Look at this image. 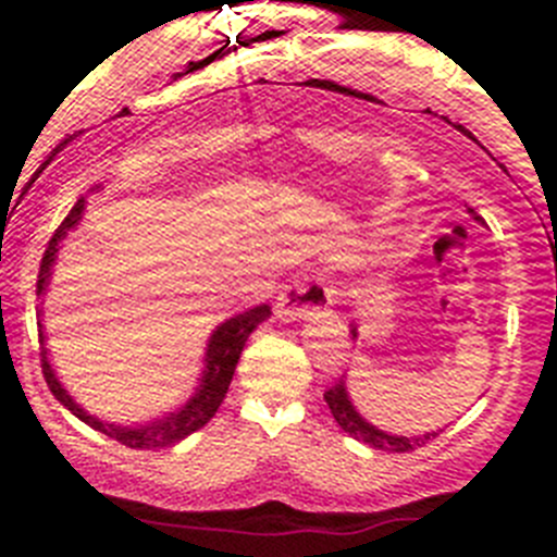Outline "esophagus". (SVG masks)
Here are the masks:
<instances>
[{
	"label": "esophagus",
	"instance_id": "1",
	"mask_svg": "<svg viewBox=\"0 0 557 557\" xmlns=\"http://www.w3.org/2000/svg\"><path fill=\"white\" fill-rule=\"evenodd\" d=\"M330 305H333V290L322 280H310V283L285 285L283 294L274 302V313L283 322H297V319H308V315L319 313Z\"/></svg>",
	"mask_w": 557,
	"mask_h": 557
}]
</instances>
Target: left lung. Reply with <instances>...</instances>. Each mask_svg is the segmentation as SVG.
<instances>
[{
  "label": "left lung",
  "instance_id": "left-lung-1",
  "mask_svg": "<svg viewBox=\"0 0 557 557\" xmlns=\"http://www.w3.org/2000/svg\"><path fill=\"white\" fill-rule=\"evenodd\" d=\"M352 338H358V327L352 324ZM324 403L330 405V413L333 419L338 422V428L344 433H349L352 438L363 441L369 447L374 449H383V453H410V449L422 447L428 444L430 438L441 433H424V435H397V433H385V430L374 428L363 419V416L355 410L352 399H349V391H347V380L338 377V383L333 385L330 391H324Z\"/></svg>",
  "mask_w": 557,
  "mask_h": 557
}]
</instances>
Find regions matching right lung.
<instances>
[{"instance_id":"right-lung-1","label":"right lung","mask_w":557,"mask_h":557,"mask_svg":"<svg viewBox=\"0 0 557 557\" xmlns=\"http://www.w3.org/2000/svg\"><path fill=\"white\" fill-rule=\"evenodd\" d=\"M85 213V197L77 199L72 210H69V216L63 219L58 230H54L52 242H49L47 252H44L41 260V272H38V297H44L49 288V280H52V267L54 260H58V249L63 244L69 233L79 224ZM44 310H38L41 315ZM269 315H272V308L269 305H258V308H249L244 313L233 315L227 322L219 324L208 338V349H205V369H202V377H199L197 391H194L191 397L185 399V405H180L177 410L172 413L160 416V419H152L147 424H113V422H102L99 416H91L77 399L63 388V383L58 380L54 374L52 363L47 358V333H44V324L38 322V341H41V366H44V377H47L49 391L54 394L60 405L66 410H72L77 416L79 422H85L88 428L99 430L104 433L108 438H116L119 444L129 449H163V447H172L177 441H183L185 435L197 433L199 428L216 416L219 405L222 399L227 397V388H230V380H233L235 372V363L242 358L244 352V344H247L249 333L258 327L260 322H267Z\"/></svg>"}]
</instances>
